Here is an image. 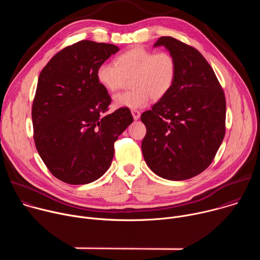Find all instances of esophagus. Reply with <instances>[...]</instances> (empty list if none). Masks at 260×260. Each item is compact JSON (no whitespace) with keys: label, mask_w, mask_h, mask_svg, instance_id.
Here are the masks:
<instances>
[{"label":"esophagus","mask_w":260,"mask_h":260,"mask_svg":"<svg viewBox=\"0 0 260 260\" xmlns=\"http://www.w3.org/2000/svg\"><path fill=\"white\" fill-rule=\"evenodd\" d=\"M132 115H133V117H134V119L135 120H137V119H139L140 118V115H141V113H140V111L139 110H132Z\"/></svg>","instance_id":"1"}]
</instances>
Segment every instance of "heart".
<instances>
[{"label": "heart", "instance_id": "b5f03b06", "mask_svg": "<svg viewBox=\"0 0 260 260\" xmlns=\"http://www.w3.org/2000/svg\"><path fill=\"white\" fill-rule=\"evenodd\" d=\"M115 63L103 62L96 69L98 82L109 92L120 90L131 79L129 91L115 95L117 107L142 108L150 99L159 101L173 88L178 73L175 56L143 46L131 48L115 58Z\"/></svg>", "mask_w": 260, "mask_h": 260}]
</instances>
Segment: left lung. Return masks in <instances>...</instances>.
<instances>
[{"label":"left lung","instance_id":"left-lung-1","mask_svg":"<svg viewBox=\"0 0 260 260\" xmlns=\"http://www.w3.org/2000/svg\"><path fill=\"white\" fill-rule=\"evenodd\" d=\"M178 64L172 90L143 112L142 151L147 166L161 178L181 181L204 172L225 135L226 102L215 73L194 47L160 37Z\"/></svg>","mask_w":260,"mask_h":260}]
</instances>
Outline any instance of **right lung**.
I'll return each mask as SVG.
<instances>
[{"instance_id": "1", "label": "right lung", "mask_w": 260, "mask_h": 260, "mask_svg": "<svg viewBox=\"0 0 260 260\" xmlns=\"http://www.w3.org/2000/svg\"><path fill=\"white\" fill-rule=\"evenodd\" d=\"M118 50L82 40L58 51L40 73L31 107L34 141L47 169L64 183L102 177L112 162L114 143L134 120L125 107L108 114L111 96L95 76Z\"/></svg>"}]
</instances>
